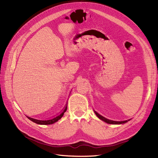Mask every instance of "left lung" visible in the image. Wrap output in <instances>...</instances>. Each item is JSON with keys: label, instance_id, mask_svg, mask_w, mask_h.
I'll use <instances>...</instances> for the list:
<instances>
[{"label": "left lung", "instance_id": "obj_1", "mask_svg": "<svg viewBox=\"0 0 158 158\" xmlns=\"http://www.w3.org/2000/svg\"><path fill=\"white\" fill-rule=\"evenodd\" d=\"M96 115H97V117L98 118H100L101 120L104 121V122H106V123H109V124H122V123H127V121H112V120H110V119H106L105 118H104L103 116L100 115V114H98L96 111H94Z\"/></svg>", "mask_w": 158, "mask_h": 158}]
</instances>
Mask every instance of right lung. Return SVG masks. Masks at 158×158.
Returning <instances> with one entry per match:
<instances>
[{
    "label": "right lung",
    "mask_w": 158,
    "mask_h": 158,
    "mask_svg": "<svg viewBox=\"0 0 158 158\" xmlns=\"http://www.w3.org/2000/svg\"><path fill=\"white\" fill-rule=\"evenodd\" d=\"M66 110H67V106H65V108L64 109V110L62 111V114H60V115H58L57 117H56V118L52 119H50V120H45V121H43V120H37V119H33L29 118V117H27V118L31 120V121L34 122L35 123H37L39 125H50V124H52L54 123L55 122L58 121L59 119H60L61 118H62V116L64 115V114Z\"/></svg>",
    "instance_id": "1"
}]
</instances>
